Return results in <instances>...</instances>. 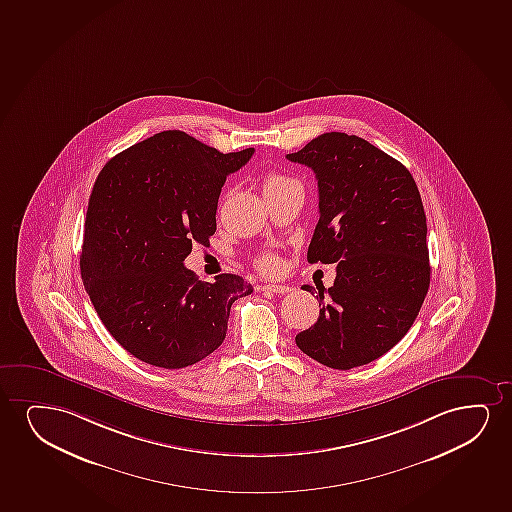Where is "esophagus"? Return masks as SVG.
<instances>
[{"label":"esophagus","instance_id":"34e87169","mask_svg":"<svg viewBox=\"0 0 512 512\" xmlns=\"http://www.w3.org/2000/svg\"><path fill=\"white\" fill-rule=\"evenodd\" d=\"M264 290H267V292H273V293H288L292 292V288L288 285H266L264 286Z\"/></svg>","mask_w":512,"mask_h":512}]
</instances>
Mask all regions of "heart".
<instances>
[{"label": "heart", "mask_w": 512, "mask_h": 512, "mask_svg": "<svg viewBox=\"0 0 512 512\" xmlns=\"http://www.w3.org/2000/svg\"><path fill=\"white\" fill-rule=\"evenodd\" d=\"M295 184H297L295 180L288 179L283 173L267 172L262 180V189H264V194L278 193L281 189L295 186ZM257 267L262 273L276 274L279 271V259L273 253H266L257 260Z\"/></svg>", "instance_id": "b5f03b06"}]
</instances>
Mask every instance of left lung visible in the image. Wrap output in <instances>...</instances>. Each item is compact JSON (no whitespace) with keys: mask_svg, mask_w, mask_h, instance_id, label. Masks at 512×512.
<instances>
[{"mask_svg":"<svg viewBox=\"0 0 512 512\" xmlns=\"http://www.w3.org/2000/svg\"><path fill=\"white\" fill-rule=\"evenodd\" d=\"M286 160L318 179L319 220L311 264H337L316 293L319 318L300 332V351L321 365H366L405 337L431 283L424 205L412 173L356 135L330 132Z\"/></svg>","mask_w":512,"mask_h":512,"instance_id":"1","label":"left lung"}]
</instances>
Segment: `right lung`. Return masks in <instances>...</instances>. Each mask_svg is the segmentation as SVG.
Wrapping results in <instances>:
<instances>
[{
    "label": "right lung",
    "mask_w": 512,
    "mask_h": 512,
    "mask_svg": "<svg viewBox=\"0 0 512 512\" xmlns=\"http://www.w3.org/2000/svg\"><path fill=\"white\" fill-rule=\"evenodd\" d=\"M255 149L220 153L186 132L156 133L100 170L88 200L80 267L107 332L132 356L177 370L226 339L234 300L253 292L238 274L198 281L184 267L217 229L220 189Z\"/></svg>",
    "instance_id": "add662e5"
}]
</instances>
